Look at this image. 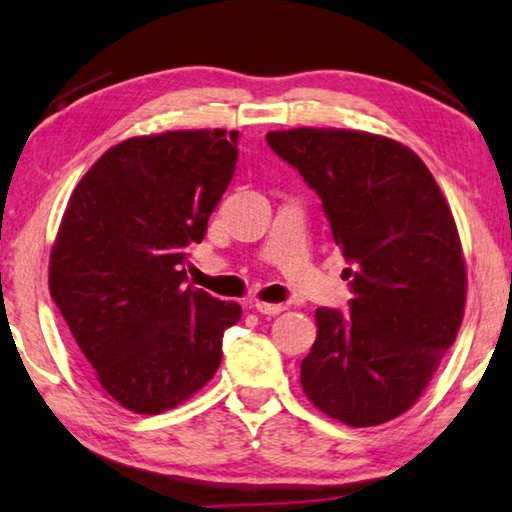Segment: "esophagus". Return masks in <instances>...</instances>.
Returning a JSON list of instances; mask_svg holds the SVG:
<instances>
[{"mask_svg":"<svg viewBox=\"0 0 512 512\" xmlns=\"http://www.w3.org/2000/svg\"><path fill=\"white\" fill-rule=\"evenodd\" d=\"M253 306H255L259 313H264V315H277V313H282L286 309L284 304H268V302H255Z\"/></svg>","mask_w":512,"mask_h":512,"instance_id":"esophagus-1","label":"esophagus"}]
</instances>
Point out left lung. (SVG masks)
Returning <instances> with one entry per match:
<instances>
[{"label": "left lung", "mask_w": 512, "mask_h": 512, "mask_svg": "<svg viewBox=\"0 0 512 512\" xmlns=\"http://www.w3.org/2000/svg\"><path fill=\"white\" fill-rule=\"evenodd\" d=\"M266 141L318 192L349 264V313L315 311L304 394L351 427L392 421L425 392L466 309V262L448 201L425 163L392 138L297 127Z\"/></svg>", "instance_id": "obj_1"}]
</instances>
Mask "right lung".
I'll return each instance as SVG.
<instances>
[{"mask_svg":"<svg viewBox=\"0 0 512 512\" xmlns=\"http://www.w3.org/2000/svg\"><path fill=\"white\" fill-rule=\"evenodd\" d=\"M239 132L134 136L91 165L64 210L49 291L100 387L136 414H161L215 376L237 302L194 288L192 241L237 165Z\"/></svg>","mask_w":512,"mask_h":512,"instance_id":"obj_1","label":"right lung"}]
</instances>
